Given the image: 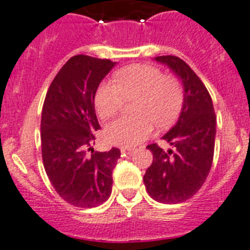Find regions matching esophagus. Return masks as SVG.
Returning a JSON list of instances; mask_svg holds the SVG:
<instances>
[{
    "label": "esophagus",
    "instance_id": "1",
    "mask_svg": "<svg viewBox=\"0 0 250 250\" xmlns=\"http://www.w3.org/2000/svg\"><path fill=\"white\" fill-rule=\"evenodd\" d=\"M121 150V154H124V155H129V154H131V153H133L134 151V149L133 148H127V146H125V148H121L120 149Z\"/></svg>",
    "mask_w": 250,
    "mask_h": 250
}]
</instances>
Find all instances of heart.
Wrapping results in <instances>:
<instances>
[{"instance_id":"b5f03b06","label":"heart","mask_w":250,"mask_h":250,"mask_svg":"<svg viewBox=\"0 0 250 250\" xmlns=\"http://www.w3.org/2000/svg\"><path fill=\"white\" fill-rule=\"evenodd\" d=\"M135 100L131 112L104 130L110 144L134 146L146 140L157 127H167L180 115L183 104L182 84L176 77L163 76L158 68L148 64H134L117 70L114 83L102 82L95 93L96 112L102 120L114 117L124 100Z\"/></svg>"}]
</instances>
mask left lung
I'll return each instance as SVG.
<instances>
[{"instance_id": "1", "label": "left lung", "mask_w": 250, "mask_h": 250, "mask_svg": "<svg viewBox=\"0 0 250 250\" xmlns=\"http://www.w3.org/2000/svg\"><path fill=\"white\" fill-rule=\"evenodd\" d=\"M154 59L180 78L183 104L176 125L163 135L174 151H164L157 144L146 146L153 163L143 181L155 201L180 204L197 193L208 178L214 159L216 115L210 93L186 62L173 55Z\"/></svg>"}]
</instances>
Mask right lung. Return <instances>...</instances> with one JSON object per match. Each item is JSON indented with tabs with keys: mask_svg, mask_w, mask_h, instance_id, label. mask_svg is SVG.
Here are the masks:
<instances>
[{
	"mask_svg": "<svg viewBox=\"0 0 250 250\" xmlns=\"http://www.w3.org/2000/svg\"><path fill=\"white\" fill-rule=\"evenodd\" d=\"M115 62L74 55L53 80L42 111V155L57 193L77 208L104 204L112 191V169L120 150L95 151L100 129L95 93ZM93 149L91 155L87 150Z\"/></svg>",
	"mask_w": 250,
	"mask_h": 250,
	"instance_id": "add662e5",
	"label": "right lung"
}]
</instances>
